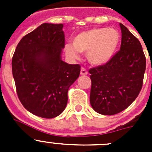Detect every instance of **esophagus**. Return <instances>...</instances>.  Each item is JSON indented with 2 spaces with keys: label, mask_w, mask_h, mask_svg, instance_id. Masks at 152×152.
I'll use <instances>...</instances> for the list:
<instances>
[{
  "label": "esophagus",
  "mask_w": 152,
  "mask_h": 152,
  "mask_svg": "<svg viewBox=\"0 0 152 152\" xmlns=\"http://www.w3.org/2000/svg\"><path fill=\"white\" fill-rule=\"evenodd\" d=\"M80 75H88V71L84 68H81L80 69Z\"/></svg>",
  "instance_id": "34e87169"
}]
</instances>
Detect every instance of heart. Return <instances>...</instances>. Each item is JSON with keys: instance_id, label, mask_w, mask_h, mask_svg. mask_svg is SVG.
Masks as SVG:
<instances>
[{"instance_id": "b5f03b06", "label": "heart", "mask_w": 152, "mask_h": 152, "mask_svg": "<svg viewBox=\"0 0 152 152\" xmlns=\"http://www.w3.org/2000/svg\"><path fill=\"white\" fill-rule=\"evenodd\" d=\"M73 45L65 44L64 50L72 59L77 58L79 52H87V58L91 64L103 65L110 61L120 42L117 30L108 28H94L75 36Z\"/></svg>"}]
</instances>
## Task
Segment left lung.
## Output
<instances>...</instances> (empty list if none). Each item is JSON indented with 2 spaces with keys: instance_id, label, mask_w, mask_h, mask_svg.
<instances>
[{
  "instance_id": "1",
  "label": "left lung",
  "mask_w": 152,
  "mask_h": 152,
  "mask_svg": "<svg viewBox=\"0 0 152 152\" xmlns=\"http://www.w3.org/2000/svg\"><path fill=\"white\" fill-rule=\"evenodd\" d=\"M119 26L120 50L108 63L89 70L91 105L102 115L124 110L136 99L143 84L146 58L142 45L123 24Z\"/></svg>"
}]
</instances>
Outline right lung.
<instances>
[{"instance_id": "1", "label": "right lung", "mask_w": 152, "mask_h": 152, "mask_svg": "<svg viewBox=\"0 0 152 152\" xmlns=\"http://www.w3.org/2000/svg\"><path fill=\"white\" fill-rule=\"evenodd\" d=\"M62 28L61 23H42L21 39L12 58L19 100L31 113L46 119L64 111L69 87L80 72L79 64L61 60Z\"/></svg>"}]
</instances>
